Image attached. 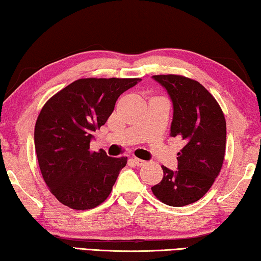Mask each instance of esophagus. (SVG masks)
<instances>
[{"label": "esophagus", "instance_id": "esophagus-1", "mask_svg": "<svg viewBox=\"0 0 261 261\" xmlns=\"http://www.w3.org/2000/svg\"><path fill=\"white\" fill-rule=\"evenodd\" d=\"M132 161H134V162H135V165H136V166H138V167L144 166L145 163H146V161L140 160V159H138V158H134V159H132Z\"/></svg>", "mask_w": 261, "mask_h": 261}]
</instances>
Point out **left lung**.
<instances>
[{"label": "left lung", "mask_w": 261, "mask_h": 261, "mask_svg": "<svg viewBox=\"0 0 261 261\" xmlns=\"http://www.w3.org/2000/svg\"><path fill=\"white\" fill-rule=\"evenodd\" d=\"M166 88L173 102L170 136L184 140L177 170L162 166L163 178L152 191L163 204L190 205L204 197L222 167L227 127L214 96L193 79L177 74L152 77Z\"/></svg>", "instance_id": "1"}]
</instances>
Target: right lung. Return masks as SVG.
I'll list each match as a JSON object with an SVG mask.
<instances>
[{
	"mask_svg": "<svg viewBox=\"0 0 261 261\" xmlns=\"http://www.w3.org/2000/svg\"><path fill=\"white\" fill-rule=\"evenodd\" d=\"M138 78H84L47 101L34 129V146L50 192L72 210L94 208L107 199L127 158L91 152L92 135L112 115L122 93Z\"/></svg>",
	"mask_w": 261,
	"mask_h": 261,
	"instance_id": "add662e5",
	"label": "right lung"
}]
</instances>
